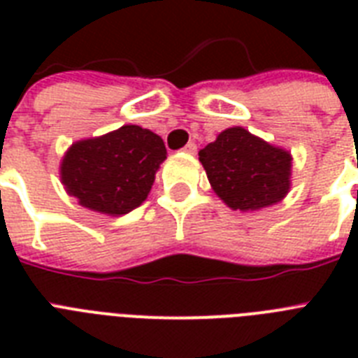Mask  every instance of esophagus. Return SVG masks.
I'll return each mask as SVG.
<instances>
[{
	"label": "esophagus",
	"mask_w": 358,
	"mask_h": 358,
	"mask_svg": "<svg viewBox=\"0 0 358 358\" xmlns=\"http://www.w3.org/2000/svg\"><path fill=\"white\" fill-rule=\"evenodd\" d=\"M184 152H185V154H196V145H195V143H187V145L184 146Z\"/></svg>",
	"instance_id": "1"
}]
</instances>
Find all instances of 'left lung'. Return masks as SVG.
I'll use <instances>...</instances> for the list:
<instances>
[{
  "label": "left lung",
  "mask_w": 358,
  "mask_h": 358,
  "mask_svg": "<svg viewBox=\"0 0 358 358\" xmlns=\"http://www.w3.org/2000/svg\"><path fill=\"white\" fill-rule=\"evenodd\" d=\"M213 193L232 210L258 212L288 195L292 162L286 148L234 126L199 152Z\"/></svg>",
  "instance_id": "obj_1"
}]
</instances>
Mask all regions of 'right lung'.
Here are the masks:
<instances>
[{"label":"right lung","instance_id":"obj_1","mask_svg":"<svg viewBox=\"0 0 358 358\" xmlns=\"http://www.w3.org/2000/svg\"><path fill=\"white\" fill-rule=\"evenodd\" d=\"M165 159L167 148L159 135L126 124L100 137L72 143L59 174L80 206L119 217L146 201Z\"/></svg>","mask_w":358,"mask_h":358}]
</instances>
